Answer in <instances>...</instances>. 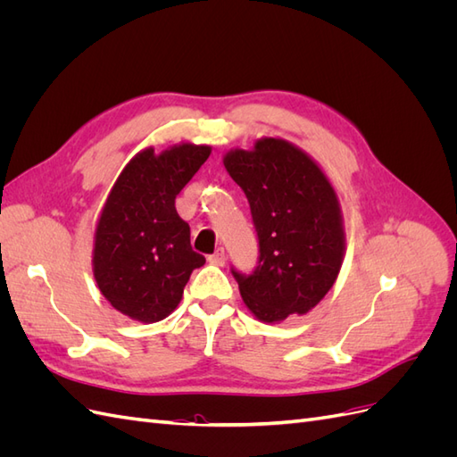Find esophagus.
I'll return each mask as SVG.
<instances>
[{"instance_id": "1", "label": "esophagus", "mask_w": 457, "mask_h": 457, "mask_svg": "<svg viewBox=\"0 0 457 457\" xmlns=\"http://www.w3.org/2000/svg\"><path fill=\"white\" fill-rule=\"evenodd\" d=\"M207 261L212 262V265H217V267H220V265H225V261H227V253H225V247H217L215 250V253L213 255H210L207 257Z\"/></svg>"}]
</instances>
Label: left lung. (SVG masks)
Returning <instances> with one entry per match:
<instances>
[{
  "label": "left lung",
  "mask_w": 457,
  "mask_h": 457,
  "mask_svg": "<svg viewBox=\"0 0 457 457\" xmlns=\"http://www.w3.org/2000/svg\"><path fill=\"white\" fill-rule=\"evenodd\" d=\"M223 163L250 202L259 238L255 272L232 270L244 305L265 324L307 314L336 284L347 245L334 185L320 163L280 137L232 148Z\"/></svg>",
  "instance_id": "obj_1"
}]
</instances>
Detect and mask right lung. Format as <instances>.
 Masks as SVG:
<instances>
[{"mask_svg": "<svg viewBox=\"0 0 457 457\" xmlns=\"http://www.w3.org/2000/svg\"><path fill=\"white\" fill-rule=\"evenodd\" d=\"M210 145L179 143L156 154L148 146L126 163L96 219L93 276L104 299L131 320L152 324L170 316L205 259L192 252L190 228L175 198Z\"/></svg>", "mask_w": 457, "mask_h": 457, "instance_id": "obj_1", "label": "right lung"}]
</instances>
